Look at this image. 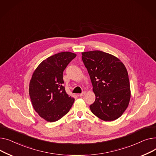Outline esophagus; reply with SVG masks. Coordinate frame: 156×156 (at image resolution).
Listing matches in <instances>:
<instances>
[{"instance_id":"34e87169","label":"esophagus","mask_w":156,"mask_h":156,"mask_svg":"<svg viewBox=\"0 0 156 156\" xmlns=\"http://www.w3.org/2000/svg\"><path fill=\"white\" fill-rule=\"evenodd\" d=\"M86 94V91H84V92H82L81 94H79V96H80V97H82V96H85V94Z\"/></svg>"}]
</instances>
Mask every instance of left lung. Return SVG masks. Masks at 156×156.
<instances>
[{"label": "left lung", "instance_id": "left-lung-1", "mask_svg": "<svg viewBox=\"0 0 156 156\" xmlns=\"http://www.w3.org/2000/svg\"><path fill=\"white\" fill-rule=\"evenodd\" d=\"M82 59L96 96L90 111L102 120H116L126 110L131 96L124 64L112 55L99 50L82 52Z\"/></svg>", "mask_w": 156, "mask_h": 156}]
</instances>
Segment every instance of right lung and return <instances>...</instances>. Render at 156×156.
<instances>
[{
    "label": "right lung",
    "mask_w": 156,
    "mask_h": 156,
    "mask_svg": "<svg viewBox=\"0 0 156 156\" xmlns=\"http://www.w3.org/2000/svg\"><path fill=\"white\" fill-rule=\"evenodd\" d=\"M76 54L60 52L43 60L34 71L29 93L34 110L50 122H56L70 110L74 98L63 86V72Z\"/></svg>",
    "instance_id": "1"
}]
</instances>
